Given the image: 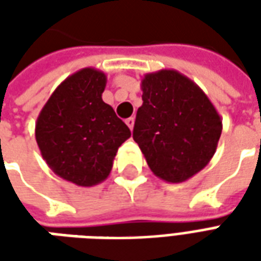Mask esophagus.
<instances>
[{"label":"esophagus","instance_id":"obj_1","mask_svg":"<svg viewBox=\"0 0 261 261\" xmlns=\"http://www.w3.org/2000/svg\"><path fill=\"white\" fill-rule=\"evenodd\" d=\"M125 124L130 127V130L134 128V117H128V119L125 120Z\"/></svg>","mask_w":261,"mask_h":261}]
</instances>
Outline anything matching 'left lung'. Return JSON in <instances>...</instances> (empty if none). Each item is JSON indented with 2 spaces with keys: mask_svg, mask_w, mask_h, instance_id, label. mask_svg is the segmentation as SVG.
Here are the masks:
<instances>
[{
  "mask_svg": "<svg viewBox=\"0 0 261 261\" xmlns=\"http://www.w3.org/2000/svg\"><path fill=\"white\" fill-rule=\"evenodd\" d=\"M133 138L153 175L181 183L211 161L222 120L196 82L176 69L144 75Z\"/></svg>",
  "mask_w": 261,
  "mask_h": 261,
  "instance_id": "left-lung-1",
  "label": "left lung"
}]
</instances>
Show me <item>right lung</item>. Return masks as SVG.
I'll list each match as a JSON object with an SVG mask.
<instances>
[{
	"label": "right lung",
	"mask_w": 261,
	"mask_h": 261,
	"mask_svg": "<svg viewBox=\"0 0 261 261\" xmlns=\"http://www.w3.org/2000/svg\"><path fill=\"white\" fill-rule=\"evenodd\" d=\"M106 75L82 68L60 84L39 113L36 142L48 168L76 186L102 183L130 128L103 102Z\"/></svg>",
	"instance_id": "obj_1"
}]
</instances>
